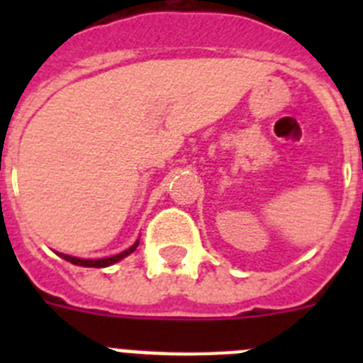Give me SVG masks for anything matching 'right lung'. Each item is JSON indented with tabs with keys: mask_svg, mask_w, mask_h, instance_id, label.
Instances as JSON below:
<instances>
[{
	"mask_svg": "<svg viewBox=\"0 0 363 363\" xmlns=\"http://www.w3.org/2000/svg\"><path fill=\"white\" fill-rule=\"evenodd\" d=\"M138 243H140V242H136V243H134L133 247H129V249H127V251L120 252V255L111 256V258H101V259H82V258H74V256H69V255H60V256H62L63 259H67V262H70V264L79 265V267H108V265L116 264V262H120L121 258H125V256H129L130 252L136 251Z\"/></svg>",
	"mask_w": 363,
	"mask_h": 363,
	"instance_id": "1",
	"label": "right lung"
}]
</instances>
